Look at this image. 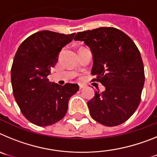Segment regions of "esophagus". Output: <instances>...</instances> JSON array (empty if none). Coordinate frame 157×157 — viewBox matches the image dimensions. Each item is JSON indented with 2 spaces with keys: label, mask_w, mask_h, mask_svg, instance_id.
<instances>
[{
  "label": "esophagus",
  "mask_w": 157,
  "mask_h": 157,
  "mask_svg": "<svg viewBox=\"0 0 157 157\" xmlns=\"http://www.w3.org/2000/svg\"><path fill=\"white\" fill-rule=\"evenodd\" d=\"M85 86H85V85H83V84H79V89H80V90H82V89H83Z\"/></svg>",
  "instance_id": "34e87169"
}]
</instances>
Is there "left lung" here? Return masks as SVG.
I'll list each match as a JSON object with an SVG mask.
<instances>
[{"label":"left lung","mask_w":157,"mask_h":157,"mask_svg":"<svg viewBox=\"0 0 157 157\" xmlns=\"http://www.w3.org/2000/svg\"><path fill=\"white\" fill-rule=\"evenodd\" d=\"M74 40L90 48L91 74L105 87L87 102L91 117L107 127L122 124L138 109L145 83L138 48L128 35L114 27L78 32Z\"/></svg>","instance_id":"8db88e82"}]
</instances>
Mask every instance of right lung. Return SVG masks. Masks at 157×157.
Listing matches in <instances>:
<instances>
[{
	"label": "right lung",
	"instance_id": "add662e5",
	"mask_svg": "<svg viewBox=\"0 0 157 157\" xmlns=\"http://www.w3.org/2000/svg\"><path fill=\"white\" fill-rule=\"evenodd\" d=\"M75 34L41 30L25 39L18 48L11 69L14 98L30 123L46 127L64 117L78 84L60 86L47 78L58 61L62 48Z\"/></svg>",
	"mask_w": 157,
	"mask_h": 157
}]
</instances>
